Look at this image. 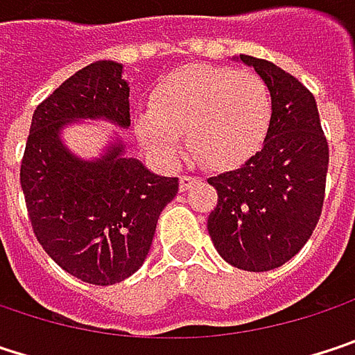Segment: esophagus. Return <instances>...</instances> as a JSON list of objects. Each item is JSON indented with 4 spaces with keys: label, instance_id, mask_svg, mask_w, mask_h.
Returning <instances> with one entry per match:
<instances>
[{
    "label": "esophagus",
    "instance_id": "1",
    "mask_svg": "<svg viewBox=\"0 0 355 355\" xmlns=\"http://www.w3.org/2000/svg\"><path fill=\"white\" fill-rule=\"evenodd\" d=\"M195 182H197V177H191V175H182V177H180V184H178V187H180V191H187V189H191V187H193Z\"/></svg>",
    "mask_w": 355,
    "mask_h": 355
}]
</instances>
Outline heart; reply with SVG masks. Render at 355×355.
<instances>
[{
    "instance_id": "obj_1",
    "label": "heart",
    "mask_w": 355,
    "mask_h": 355,
    "mask_svg": "<svg viewBox=\"0 0 355 355\" xmlns=\"http://www.w3.org/2000/svg\"><path fill=\"white\" fill-rule=\"evenodd\" d=\"M271 96L265 82L232 67L191 65L162 78L150 108L135 114L139 141L162 162H177L187 144L209 166L247 158L265 137Z\"/></svg>"
}]
</instances>
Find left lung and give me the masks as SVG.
<instances>
[{
    "label": "left lung",
    "mask_w": 355,
    "mask_h": 355,
    "mask_svg": "<svg viewBox=\"0 0 355 355\" xmlns=\"http://www.w3.org/2000/svg\"><path fill=\"white\" fill-rule=\"evenodd\" d=\"M265 82L271 119L265 141L236 171L207 178L218 205L207 232L220 257L245 271H269L306 245L322 211L329 146L315 96L271 61L239 57Z\"/></svg>",
    "instance_id": "8db88e82"
}]
</instances>
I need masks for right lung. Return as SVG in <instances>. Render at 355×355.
I'll list each match as a JSON object with an SVG mask.
<instances>
[{"label":"right lung","mask_w":355,"mask_h":355,"mask_svg":"<svg viewBox=\"0 0 355 355\" xmlns=\"http://www.w3.org/2000/svg\"><path fill=\"white\" fill-rule=\"evenodd\" d=\"M80 119H107L123 129L131 125L121 63L86 65L36 107L20 184L44 252L86 284L112 286L144 265L178 178L158 177L127 158L121 137L101 158H78L63 144L61 129Z\"/></svg>","instance_id":"obj_1"}]
</instances>
